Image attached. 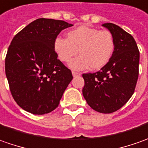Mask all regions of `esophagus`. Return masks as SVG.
Listing matches in <instances>:
<instances>
[{
    "label": "esophagus",
    "mask_w": 148,
    "mask_h": 148,
    "mask_svg": "<svg viewBox=\"0 0 148 148\" xmlns=\"http://www.w3.org/2000/svg\"><path fill=\"white\" fill-rule=\"evenodd\" d=\"M72 74H73V76H74V77L81 75V73H79V72H75V71H73V72H72Z\"/></svg>",
    "instance_id": "34e87169"
}]
</instances>
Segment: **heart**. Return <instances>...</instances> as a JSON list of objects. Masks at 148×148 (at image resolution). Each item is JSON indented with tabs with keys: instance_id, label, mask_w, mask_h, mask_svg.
<instances>
[{
	"instance_id": "obj_1",
	"label": "heart",
	"mask_w": 148,
	"mask_h": 148,
	"mask_svg": "<svg viewBox=\"0 0 148 148\" xmlns=\"http://www.w3.org/2000/svg\"><path fill=\"white\" fill-rule=\"evenodd\" d=\"M54 48L63 62H69L78 51L80 55L70 62L74 69H100L109 62L115 49L113 34L88 26H79L67 33V39L58 37Z\"/></svg>"
}]
</instances>
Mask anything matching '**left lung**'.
Returning <instances> with one entry per match:
<instances>
[{
	"label": "left lung",
	"instance_id": "1",
	"mask_svg": "<svg viewBox=\"0 0 148 148\" xmlns=\"http://www.w3.org/2000/svg\"><path fill=\"white\" fill-rule=\"evenodd\" d=\"M113 34L115 49L109 62L96 73L83 74V95L90 107L109 114L120 109L134 92L139 51L133 36L118 25L102 24Z\"/></svg>",
	"mask_w": 148,
	"mask_h": 148
}]
</instances>
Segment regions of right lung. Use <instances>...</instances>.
<instances>
[{
    "mask_svg": "<svg viewBox=\"0 0 148 148\" xmlns=\"http://www.w3.org/2000/svg\"><path fill=\"white\" fill-rule=\"evenodd\" d=\"M71 26L63 20L38 18L12 39L5 56V75L14 100L24 110L44 115L58 106L73 75L57 59L54 42Z\"/></svg>",
    "mask_w": 148,
    "mask_h": 148,
    "instance_id": "add662e5",
    "label": "right lung"
}]
</instances>
